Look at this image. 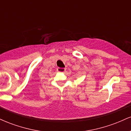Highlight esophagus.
<instances>
[{"label": "esophagus", "mask_w": 131, "mask_h": 131, "mask_svg": "<svg viewBox=\"0 0 131 131\" xmlns=\"http://www.w3.org/2000/svg\"><path fill=\"white\" fill-rule=\"evenodd\" d=\"M57 71L60 73H64L66 71V69L64 68H58Z\"/></svg>", "instance_id": "obj_1"}]
</instances>
